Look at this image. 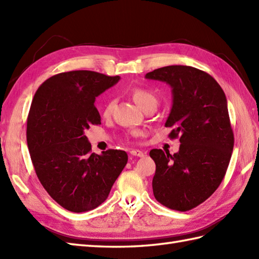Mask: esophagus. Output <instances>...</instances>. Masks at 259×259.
Masks as SVG:
<instances>
[{"instance_id": "obj_1", "label": "esophagus", "mask_w": 259, "mask_h": 259, "mask_svg": "<svg viewBox=\"0 0 259 259\" xmlns=\"http://www.w3.org/2000/svg\"><path fill=\"white\" fill-rule=\"evenodd\" d=\"M131 156H137V157H144L145 156V152L141 151V150H138V149H134L130 151Z\"/></svg>"}]
</instances>
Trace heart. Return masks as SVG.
I'll list each match as a JSON object with an SVG mask.
<instances>
[{
	"label": "heart",
	"mask_w": 259,
	"mask_h": 259,
	"mask_svg": "<svg viewBox=\"0 0 259 259\" xmlns=\"http://www.w3.org/2000/svg\"><path fill=\"white\" fill-rule=\"evenodd\" d=\"M131 97H133L134 101L136 102L137 106L141 108L142 110H146L149 107H157L158 100L156 96L152 92L148 91L142 88H135L131 91ZM114 107V100L113 99H109V100L104 104L103 108V115L104 117H109L112 112V109Z\"/></svg>",
	"instance_id": "obj_1"
}]
</instances>
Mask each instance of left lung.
I'll use <instances>...</instances> for the list:
<instances>
[{"label":"left lung","instance_id":"left-lung-1","mask_svg":"<svg viewBox=\"0 0 259 259\" xmlns=\"http://www.w3.org/2000/svg\"><path fill=\"white\" fill-rule=\"evenodd\" d=\"M146 79L171 87L172 107L164 125L169 137H179V151L152 149L156 163L152 190L170 209L187 211L200 205L216 190L226 174L234 148L227 99L211 75L188 65L153 70Z\"/></svg>","mask_w":259,"mask_h":259}]
</instances>
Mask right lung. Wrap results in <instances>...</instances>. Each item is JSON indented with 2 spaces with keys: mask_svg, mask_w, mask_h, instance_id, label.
Here are the masks:
<instances>
[{
  "mask_svg": "<svg viewBox=\"0 0 259 259\" xmlns=\"http://www.w3.org/2000/svg\"><path fill=\"white\" fill-rule=\"evenodd\" d=\"M120 80L95 71L51 76L35 92L26 141L38 180L60 206L73 212L97 208L107 199L128 161L122 150L91 152L84 130L100 124L96 98Z\"/></svg>",
  "mask_w": 259,
  "mask_h": 259,
  "instance_id": "1",
  "label": "right lung"
}]
</instances>
